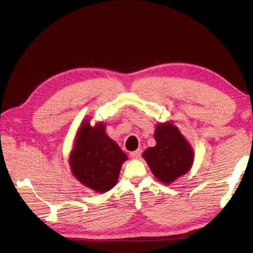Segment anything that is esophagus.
<instances>
[{"label":"esophagus","mask_w":253,"mask_h":253,"mask_svg":"<svg viewBox=\"0 0 253 253\" xmlns=\"http://www.w3.org/2000/svg\"><path fill=\"white\" fill-rule=\"evenodd\" d=\"M140 155H141V149H138V150H136L134 152H131L130 153V157L132 159H138L140 157Z\"/></svg>","instance_id":"obj_1"}]
</instances>
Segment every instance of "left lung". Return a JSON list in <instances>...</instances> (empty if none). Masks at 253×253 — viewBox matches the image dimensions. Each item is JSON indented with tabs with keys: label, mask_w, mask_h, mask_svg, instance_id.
Wrapping results in <instances>:
<instances>
[{
	"label": "left lung",
	"mask_w": 253,
	"mask_h": 253,
	"mask_svg": "<svg viewBox=\"0 0 253 253\" xmlns=\"http://www.w3.org/2000/svg\"><path fill=\"white\" fill-rule=\"evenodd\" d=\"M155 139L156 147L145 150L142 157L154 175L168 184L190 170L194 153L178 128L172 124H159Z\"/></svg>",
	"instance_id": "left-lung-1"
}]
</instances>
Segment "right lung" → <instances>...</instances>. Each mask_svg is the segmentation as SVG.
<instances>
[{
  "label": "right lung",
  "instance_id": "obj_1",
  "mask_svg": "<svg viewBox=\"0 0 253 253\" xmlns=\"http://www.w3.org/2000/svg\"><path fill=\"white\" fill-rule=\"evenodd\" d=\"M125 160L126 154L105 133L103 124L83 123L70 157L73 174L80 181L93 191L108 192L116 185Z\"/></svg>",
  "mask_w": 253,
  "mask_h": 253
}]
</instances>
